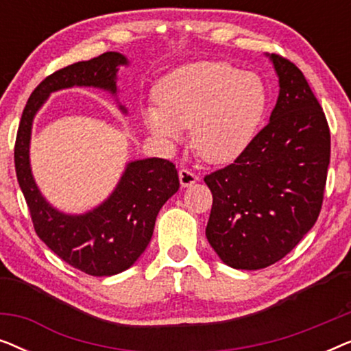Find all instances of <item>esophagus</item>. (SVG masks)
<instances>
[{
    "label": "esophagus",
    "instance_id": "1",
    "mask_svg": "<svg viewBox=\"0 0 351 351\" xmlns=\"http://www.w3.org/2000/svg\"><path fill=\"white\" fill-rule=\"evenodd\" d=\"M179 180H180V185L184 186H191L196 182L199 180V177L195 174V172H191L190 169H180L179 171Z\"/></svg>",
    "mask_w": 351,
    "mask_h": 351
}]
</instances>
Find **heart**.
Here are the masks:
<instances>
[{
  "instance_id": "b5f03b06",
  "label": "heart",
  "mask_w": 351,
  "mask_h": 351,
  "mask_svg": "<svg viewBox=\"0 0 351 351\" xmlns=\"http://www.w3.org/2000/svg\"><path fill=\"white\" fill-rule=\"evenodd\" d=\"M160 105L143 112L158 137L177 138L191 128V145L204 161H234L257 137L268 113L265 81L228 62L203 60L166 76L156 89Z\"/></svg>"
}]
</instances>
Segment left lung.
<instances>
[{"instance_id":"1","label":"left lung","mask_w":351,"mask_h":351,"mask_svg":"<svg viewBox=\"0 0 351 351\" xmlns=\"http://www.w3.org/2000/svg\"><path fill=\"white\" fill-rule=\"evenodd\" d=\"M280 81L270 121L241 156L206 176L213 209L208 241L237 270L281 261L318 219L328 177L330 134L305 76L268 54Z\"/></svg>"}]
</instances>
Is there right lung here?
<instances>
[{
	"instance_id": "1",
	"label": "right lung",
	"mask_w": 351,
	"mask_h": 351,
	"mask_svg": "<svg viewBox=\"0 0 351 351\" xmlns=\"http://www.w3.org/2000/svg\"><path fill=\"white\" fill-rule=\"evenodd\" d=\"M129 65L119 52H105L57 70L33 90L19 124L14 162L19 185L30 209L33 227L56 256L90 276H112L132 267L150 243L156 215L179 190V174L171 161L145 158L126 165L112 195L84 214H65L41 195L30 166V138L35 114L60 89L88 86L117 97L118 70ZM128 113L124 105H118Z\"/></svg>"
}]
</instances>
